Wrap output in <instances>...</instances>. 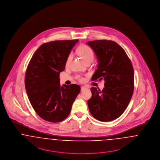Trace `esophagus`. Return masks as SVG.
<instances>
[{"label":"esophagus","mask_w":160,"mask_h":160,"mask_svg":"<svg viewBox=\"0 0 160 160\" xmlns=\"http://www.w3.org/2000/svg\"><path fill=\"white\" fill-rule=\"evenodd\" d=\"M88 88L86 86H82L81 87V91H83L84 90H85L86 89H87Z\"/></svg>","instance_id":"obj_1"}]
</instances>
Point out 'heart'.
Wrapping results in <instances>:
<instances>
[{
	"label": "heart",
	"mask_w": 160,
	"mask_h": 160,
	"mask_svg": "<svg viewBox=\"0 0 160 160\" xmlns=\"http://www.w3.org/2000/svg\"><path fill=\"white\" fill-rule=\"evenodd\" d=\"M78 53L82 56V58L84 59V61H85L86 62L87 61H89V60H92L94 58V52L93 51V50L89 46H87V45H83V46H80L78 48ZM72 56L73 54L72 53H70L69 54L67 60H66V65L68 66L70 64L71 62L72 61ZM77 79L82 82L84 80L83 77L80 76H77Z\"/></svg>",
	"instance_id": "heart-1"
}]
</instances>
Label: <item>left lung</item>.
<instances>
[{
  "label": "left lung",
  "instance_id": "1",
  "mask_svg": "<svg viewBox=\"0 0 160 160\" xmlns=\"http://www.w3.org/2000/svg\"><path fill=\"white\" fill-rule=\"evenodd\" d=\"M88 44L96 54L98 67L92 81H105L104 88L92 87L88 101L90 113L96 119L108 122L118 118L129 104L134 88V69L122 47L111 40H95Z\"/></svg>",
  "mask_w": 160,
  "mask_h": 160
}]
</instances>
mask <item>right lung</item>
Wrapping results in <instances>:
<instances>
[{
	"label": "right lung",
	"mask_w": 160,
	"mask_h": 160,
	"mask_svg": "<svg viewBox=\"0 0 160 160\" xmlns=\"http://www.w3.org/2000/svg\"><path fill=\"white\" fill-rule=\"evenodd\" d=\"M78 41L59 40L44 43L33 54L26 69L25 88L31 105L38 116L48 122H60L71 112L80 92L76 84L60 86L71 50Z\"/></svg>",
	"instance_id": "add662e5"
}]
</instances>
